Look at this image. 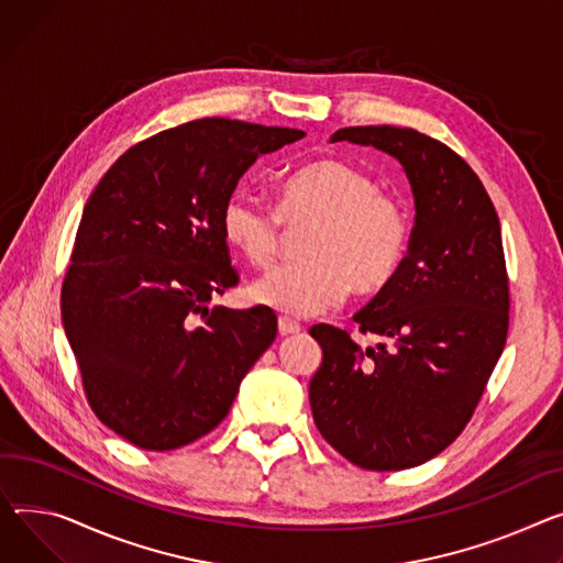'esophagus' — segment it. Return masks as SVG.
I'll return each mask as SVG.
<instances>
[{"mask_svg":"<svg viewBox=\"0 0 563 563\" xmlns=\"http://www.w3.org/2000/svg\"><path fill=\"white\" fill-rule=\"evenodd\" d=\"M303 330V325L298 323V321H291V319H287V317H280L278 319V332L283 334V336H287V334H298Z\"/></svg>","mask_w":563,"mask_h":563,"instance_id":"34e87169","label":"esophagus"}]
</instances>
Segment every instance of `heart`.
<instances>
[{
    "mask_svg": "<svg viewBox=\"0 0 563 563\" xmlns=\"http://www.w3.org/2000/svg\"><path fill=\"white\" fill-rule=\"evenodd\" d=\"M227 242L255 269H269L285 227L303 229V260L289 262L251 287L257 303L289 317H314L349 296H378L398 278L411 219L400 199L378 192V183L342 158H319L287 172L276 190V210L235 190L219 212Z\"/></svg>",
    "mask_w": 563,
    "mask_h": 563,
    "instance_id": "b5f03b06",
    "label": "heart"
}]
</instances>
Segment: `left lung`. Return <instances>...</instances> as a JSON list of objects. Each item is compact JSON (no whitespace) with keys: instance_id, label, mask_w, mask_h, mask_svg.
<instances>
[{"instance_id":"1","label":"left lung","mask_w":563,"mask_h":563,"mask_svg":"<svg viewBox=\"0 0 563 563\" xmlns=\"http://www.w3.org/2000/svg\"><path fill=\"white\" fill-rule=\"evenodd\" d=\"M376 146L411 185L417 219L407 260L353 319L383 336L357 346L346 330L312 325L323 362L310 380L323 439L355 466L402 471L451 445L503 355L509 278L496 208L451 146L398 126H349L330 142Z\"/></svg>"}]
</instances>
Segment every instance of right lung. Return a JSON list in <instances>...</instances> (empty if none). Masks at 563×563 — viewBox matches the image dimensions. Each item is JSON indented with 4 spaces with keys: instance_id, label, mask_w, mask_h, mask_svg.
<instances>
[{
    "instance_id": "1",
    "label": "right lung",
    "mask_w": 563,
    "mask_h": 563,
    "mask_svg": "<svg viewBox=\"0 0 563 563\" xmlns=\"http://www.w3.org/2000/svg\"><path fill=\"white\" fill-rule=\"evenodd\" d=\"M298 129L206 118L124 152L90 195L60 289L97 419L144 451L214 430L276 340L269 308H208L238 285L219 212L257 156Z\"/></svg>"
}]
</instances>
